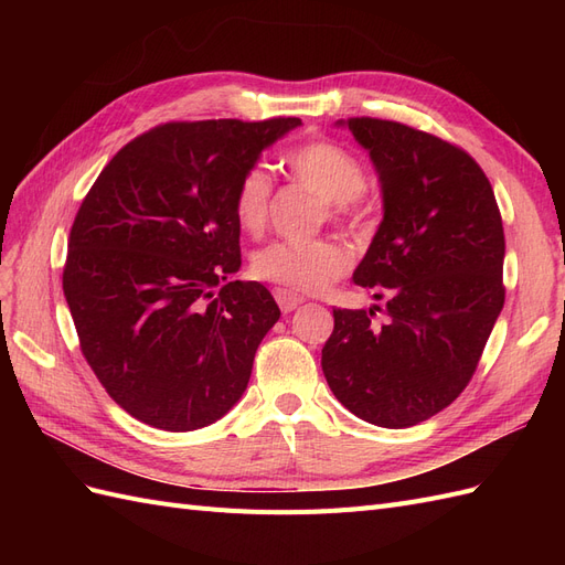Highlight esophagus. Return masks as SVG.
I'll list each match as a JSON object with an SVG mask.
<instances>
[{
  "label": "esophagus",
  "instance_id": "esophagus-1",
  "mask_svg": "<svg viewBox=\"0 0 565 565\" xmlns=\"http://www.w3.org/2000/svg\"><path fill=\"white\" fill-rule=\"evenodd\" d=\"M276 301H278V306H280V311L282 313H292L295 309H299V306L303 303V297L301 295H295L292 289H282V287H278L276 292Z\"/></svg>",
  "mask_w": 565,
  "mask_h": 565
}]
</instances>
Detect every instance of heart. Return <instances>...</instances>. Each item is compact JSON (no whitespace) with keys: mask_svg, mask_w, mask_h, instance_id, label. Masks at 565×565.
I'll return each instance as SVG.
<instances>
[{"mask_svg":"<svg viewBox=\"0 0 565 565\" xmlns=\"http://www.w3.org/2000/svg\"><path fill=\"white\" fill-rule=\"evenodd\" d=\"M285 167L297 183L311 188L332 207V214H349L365 188L363 164L353 152L332 141H309L287 152ZM273 204V179L264 164H254L241 177L233 195L237 224L247 233L264 231ZM351 254L334 241L270 243L252 256V273L259 280L276 282L295 292H322L344 276Z\"/></svg>","mask_w":565,"mask_h":565,"instance_id":"obj_1","label":"heart"}]
</instances>
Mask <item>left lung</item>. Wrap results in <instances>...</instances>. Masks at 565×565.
<instances>
[{"instance_id":"left-lung-1","label":"left lung","mask_w":565,"mask_h":565,"mask_svg":"<svg viewBox=\"0 0 565 565\" xmlns=\"http://www.w3.org/2000/svg\"><path fill=\"white\" fill-rule=\"evenodd\" d=\"M372 160L382 224L353 282L386 297L334 309L322 372L337 401L384 429L448 407L478 365L502 306L504 228L492 185L465 150L401 122L339 119Z\"/></svg>"}]
</instances>
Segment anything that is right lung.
Returning a JSON list of instances; mask_svg holds the SVG:
<instances>
[{"label":"right lung","instance_id":"1","mask_svg":"<svg viewBox=\"0 0 565 565\" xmlns=\"http://www.w3.org/2000/svg\"><path fill=\"white\" fill-rule=\"evenodd\" d=\"M301 127L169 122L127 143L75 216L63 295L108 396L162 431H193L243 398L254 353L280 309L241 270L235 185Z\"/></svg>","mask_w":565,"mask_h":565}]
</instances>
